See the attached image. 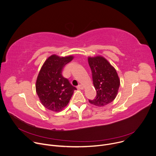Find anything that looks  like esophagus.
<instances>
[{
  "instance_id": "esophagus-1",
  "label": "esophagus",
  "mask_w": 156,
  "mask_h": 156,
  "mask_svg": "<svg viewBox=\"0 0 156 156\" xmlns=\"http://www.w3.org/2000/svg\"><path fill=\"white\" fill-rule=\"evenodd\" d=\"M77 88L79 89V90H83V89L84 88L82 84H79L78 86H77Z\"/></svg>"
}]
</instances>
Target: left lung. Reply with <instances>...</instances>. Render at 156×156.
I'll list each match as a JSON object with an SVG mask.
<instances>
[{
	"instance_id": "left-lung-1",
	"label": "left lung",
	"mask_w": 156,
	"mask_h": 156,
	"mask_svg": "<svg viewBox=\"0 0 156 156\" xmlns=\"http://www.w3.org/2000/svg\"><path fill=\"white\" fill-rule=\"evenodd\" d=\"M92 72L93 84L97 95L91 104L102 107L112 102L116 98L120 86V79L115 69L103 57H88Z\"/></svg>"
}]
</instances>
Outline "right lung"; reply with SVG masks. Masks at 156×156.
<instances>
[{
	"mask_svg": "<svg viewBox=\"0 0 156 156\" xmlns=\"http://www.w3.org/2000/svg\"><path fill=\"white\" fill-rule=\"evenodd\" d=\"M73 58L72 55L50 56L38 74L36 90L42 104L49 110L59 112L67 105L76 88L62 75L65 65Z\"/></svg>",
	"mask_w": 156,
	"mask_h": 156,
	"instance_id": "right-lung-1",
	"label": "right lung"
}]
</instances>
